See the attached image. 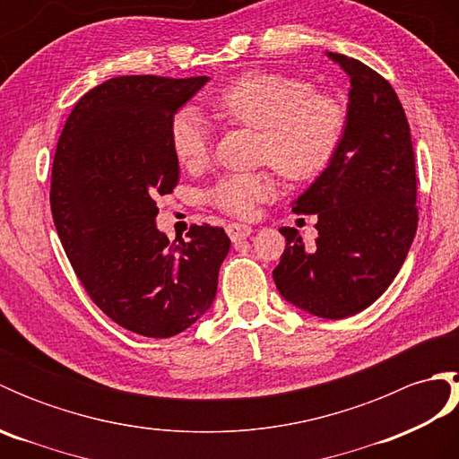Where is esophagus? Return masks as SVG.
Instances as JSON below:
<instances>
[{
    "label": "esophagus",
    "instance_id": "obj_1",
    "mask_svg": "<svg viewBox=\"0 0 459 459\" xmlns=\"http://www.w3.org/2000/svg\"><path fill=\"white\" fill-rule=\"evenodd\" d=\"M252 232V227H248V224L245 222H229L227 224V235L230 237L232 242H240L250 237Z\"/></svg>",
    "mask_w": 459,
    "mask_h": 459
}]
</instances>
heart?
<instances>
[{
  "instance_id": "1",
  "label": "heart",
  "mask_w": 459,
  "mask_h": 459,
  "mask_svg": "<svg viewBox=\"0 0 459 459\" xmlns=\"http://www.w3.org/2000/svg\"><path fill=\"white\" fill-rule=\"evenodd\" d=\"M211 104L222 120L258 130V160L274 165L290 181L319 178L345 140V106L296 76L250 71L221 89ZM169 140L183 168L193 169L207 161L211 128L197 110L173 114ZM276 193L274 171L258 169L222 175L207 197L224 212L248 217L258 203L274 199Z\"/></svg>"
}]
</instances>
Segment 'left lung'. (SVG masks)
I'll use <instances>...</instances> for the list:
<instances>
[{"instance_id":"left-lung-1","label":"left lung","mask_w":459,"mask_h":459,"mask_svg":"<svg viewBox=\"0 0 459 459\" xmlns=\"http://www.w3.org/2000/svg\"><path fill=\"white\" fill-rule=\"evenodd\" d=\"M351 79L347 132L335 161L298 197L317 214L316 248L280 229L284 255L274 281L290 304L325 319L368 307L404 264L418 227L411 126L386 79L357 58L329 53Z\"/></svg>"}]
</instances>
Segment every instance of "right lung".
<instances>
[{"instance_id":"add662e5","label":"right lung","mask_w":459,"mask_h":459,"mask_svg":"<svg viewBox=\"0 0 459 459\" xmlns=\"http://www.w3.org/2000/svg\"><path fill=\"white\" fill-rule=\"evenodd\" d=\"M207 76H116L68 114L51 173L53 221L86 294L120 327L165 339L193 325L217 294L230 240L191 224L189 240L155 229V199L179 181L173 114Z\"/></svg>"}]
</instances>
